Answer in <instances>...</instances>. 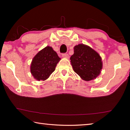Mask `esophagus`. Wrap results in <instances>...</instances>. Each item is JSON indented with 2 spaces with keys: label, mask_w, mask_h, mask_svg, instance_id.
<instances>
[{
  "label": "esophagus",
  "mask_w": 130,
  "mask_h": 130,
  "mask_svg": "<svg viewBox=\"0 0 130 130\" xmlns=\"http://www.w3.org/2000/svg\"><path fill=\"white\" fill-rule=\"evenodd\" d=\"M62 57L63 58H69V55H68V54H62Z\"/></svg>",
  "instance_id": "obj_1"
}]
</instances>
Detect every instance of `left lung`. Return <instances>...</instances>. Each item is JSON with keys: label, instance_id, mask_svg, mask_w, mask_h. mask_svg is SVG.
I'll return each instance as SVG.
<instances>
[{"label": "left lung", "instance_id": "left-lung-1", "mask_svg": "<svg viewBox=\"0 0 130 130\" xmlns=\"http://www.w3.org/2000/svg\"><path fill=\"white\" fill-rule=\"evenodd\" d=\"M73 69L83 80L89 81L99 76L103 69L102 57L98 52L84 44L74 47V54L70 57Z\"/></svg>", "mask_w": 130, "mask_h": 130}]
</instances>
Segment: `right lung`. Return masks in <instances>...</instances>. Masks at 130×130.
I'll list each match as a JSON object with an SVG mask.
<instances>
[{"mask_svg": "<svg viewBox=\"0 0 130 130\" xmlns=\"http://www.w3.org/2000/svg\"><path fill=\"white\" fill-rule=\"evenodd\" d=\"M61 58L52 47L47 46L32 58L30 72L37 81H45L53 72Z\"/></svg>", "mask_w": 130, "mask_h": 130, "instance_id": "1", "label": "right lung"}]
</instances>
